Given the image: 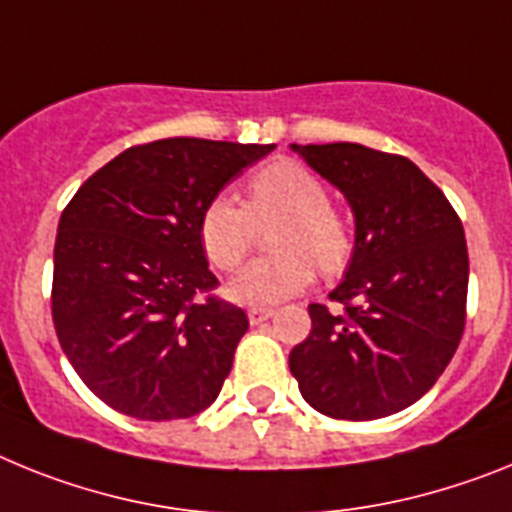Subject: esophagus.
<instances>
[{
  "label": "esophagus",
  "instance_id": "34e87169",
  "mask_svg": "<svg viewBox=\"0 0 512 512\" xmlns=\"http://www.w3.org/2000/svg\"><path fill=\"white\" fill-rule=\"evenodd\" d=\"M247 317H250V324H262L273 317V309H268V306H252V309L247 311Z\"/></svg>",
  "mask_w": 512,
  "mask_h": 512
}]
</instances>
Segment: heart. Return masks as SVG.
Segmentation results:
<instances>
[{
    "mask_svg": "<svg viewBox=\"0 0 512 512\" xmlns=\"http://www.w3.org/2000/svg\"><path fill=\"white\" fill-rule=\"evenodd\" d=\"M250 206L216 195L201 213V242L221 270H237L250 255L257 224L286 219L275 244L283 255L262 257L229 283V296L244 306H270L311 286L317 265L335 273L348 262L353 237L330 193L314 172L291 159H278L250 177Z\"/></svg>",
    "mask_w": 512,
    "mask_h": 512,
    "instance_id": "heart-1",
    "label": "heart"
}]
</instances>
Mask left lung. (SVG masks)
<instances>
[{
	"instance_id": "left-lung-1",
	"label": "left lung",
	"mask_w": 512,
	"mask_h": 512,
	"mask_svg": "<svg viewBox=\"0 0 512 512\" xmlns=\"http://www.w3.org/2000/svg\"><path fill=\"white\" fill-rule=\"evenodd\" d=\"M350 203L355 247L288 355L301 397L335 420L402 412L438 381L466 322L464 226L415 162L361 144H291Z\"/></svg>"
}]
</instances>
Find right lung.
I'll use <instances>...</instances> for the list:
<instances>
[{
    "instance_id": "1",
    "label": "right lung",
    "mask_w": 512,
    "mask_h": 512,
    "mask_svg": "<svg viewBox=\"0 0 512 512\" xmlns=\"http://www.w3.org/2000/svg\"><path fill=\"white\" fill-rule=\"evenodd\" d=\"M275 149L208 139L131 146L84 182L53 247V327L95 397L136 420L211 407L250 322L216 288L201 213Z\"/></svg>"
}]
</instances>
